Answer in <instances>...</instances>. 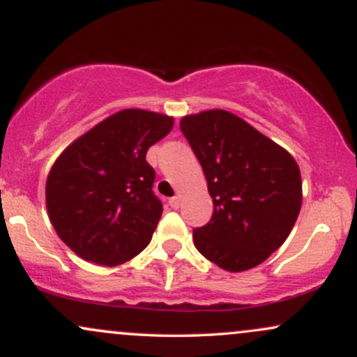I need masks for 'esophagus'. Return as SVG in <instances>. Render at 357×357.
Masks as SVG:
<instances>
[{"label":"esophagus","instance_id":"34e87169","mask_svg":"<svg viewBox=\"0 0 357 357\" xmlns=\"http://www.w3.org/2000/svg\"><path fill=\"white\" fill-rule=\"evenodd\" d=\"M169 206L173 208V210H178V208L181 206V198H179V196H173V198L169 199Z\"/></svg>","mask_w":357,"mask_h":357}]
</instances>
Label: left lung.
<instances>
[{
  "instance_id": "1",
  "label": "left lung",
  "mask_w": 357,
  "mask_h": 357,
  "mask_svg": "<svg viewBox=\"0 0 357 357\" xmlns=\"http://www.w3.org/2000/svg\"><path fill=\"white\" fill-rule=\"evenodd\" d=\"M206 176L213 216L195 247L228 272L260 265L282 247L301 211L296 159L243 119L215 109L179 122Z\"/></svg>"
}]
</instances>
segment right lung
Here are the masks:
<instances>
[{"label": "right lung", "instance_id": "right-lung-1", "mask_svg": "<svg viewBox=\"0 0 357 357\" xmlns=\"http://www.w3.org/2000/svg\"><path fill=\"white\" fill-rule=\"evenodd\" d=\"M173 124L162 114L126 109L59 155L47 179V210L56 235L80 258L116 267L149 245L162 203L146 153Z\"/></svg>", "mask_w": 357, "mask_h": 357}]
</instances>
